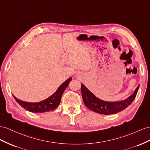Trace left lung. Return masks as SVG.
I'll use <instances>...</instances> for the list:
<instances>
[{
	"label": "left lung",
	"instance_id": "obj_1",
	"mask_svg": "<svg viewBox=\"0 0 150 150\" xmlns=\"http://www.w3.org/2000/svg\"><path fill=\"white\" fill-rule=\"evenodd\" d=\"M139 88V85L137 87L133 94L124 100L108 102L97 98L83 84L81 83L82 99L86 106L96 113L103 115L115 114L127 108L135 99Z\"/></svg>",
	"mask_w": 150,
	"mask_h": 150
}]
</instances>
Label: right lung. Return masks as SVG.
<instances>
[{
  "instance_id": "right-lung-1",
  "label": "right lung",
  "mask_w": 150,
  "mask_h": 150,
  "mask_svg": "<svg viewBox=\"0 0 150 150\" xmlns=\"http://www.w3.org/2000/svg\"><path fill=\"white\" fill-rule=\"evenodd\" d=\"M72 79L69 78L66 81L63 82L58 87V89L52 96L47 98L45 100H43L37 103H30L25 102L18 99L13 94L15 100L16 101L19 105L25 110L29 111L30 112L33 113H44L49 112L56 109L57 106L59 105L61 101V96L64 93V90L68 86L69 83L70 82Z\"/></svg>"
}]
</instances>
